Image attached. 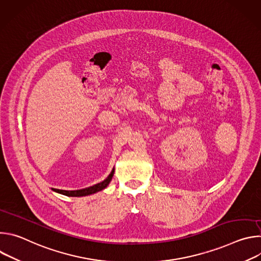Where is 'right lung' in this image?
Returning a JSON list of instances; mask_svg holds the SVG:
<instances>
[{"mask_svg":"<svg viewBox=\"0 0 261 261\" xmlns=\"http://www.w3.org/2000/svg\"><path fill=\"white\" fill-rule=\"evenodd\" d=\"M114 172H115V168H113V170H111V172L109 173V175L102 181L94 185V186H91V187H88V188H85V189H81V190H73V191H67V190H60V189H54L51 188L53 191L57 192V193H60V194H63V195H66V196H69V197H82V196H88V195H92V194H95L99 191H102L103 189H105L107 186L109 185L111 178H113L114 176Z\"/></svg>","mask_w":261,"mask_h":261,"instance_id":"1","label":"right lung"}]
</instances>
